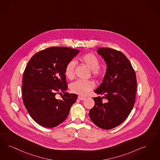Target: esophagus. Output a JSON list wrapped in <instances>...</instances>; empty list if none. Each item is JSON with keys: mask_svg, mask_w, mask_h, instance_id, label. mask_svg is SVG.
I'll use <instances>...</instances> for the list:
<instances>
[{"mask_svg": "<svg viewBox=\"0 0 160 160\" xmlns=\"http://www.w3.org/2000/svg\"><path fill=\"white\" fill-rule=\"evenodd\" d=\"M78 99L81 100V101H83V100L86 99V97H84V96H78Z\"/></svg>", "mask_w": 160, "mask_h": 160, "instance_id": "obj_1", "label": "esophagus"}]
</instances>
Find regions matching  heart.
<instances>
[{
	"label": "heart",
	"mask_w": 160,
	"mask_h": 160,
	"mask_svg": "<svg viewBox=\"0 0 160 160\" xmlns=\"http://www.w3.org/2000/svg\"><path fill=\"white\" fill-rule=\"evenodd\" d=\"M79 60L85 64L91 70L92 74L96 78H101L103 75V70L99 65V59L96 55L92 53H87L84 54L79 58ZM76 63L71 60L66 64L65 67L64 74L69 79H72L74 76ZM95 83L92 80H77L70 85L71 90L78 95H86L89 91L95 88Z\"/></svg>",
	"instance_id": "b5f03b06"
}]
</instances>
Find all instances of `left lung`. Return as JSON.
Wrapping results in <instances>:
<instances>
[{"mask_svg":"<svg viewBox=\"0 0 160 160\" xmlns=\"http://www.w3.org/2000/svg\"><path fill=\"white\" fill-rule=\"evenodd\" d=\"M107 64L102 83L95 92L103 95L93 98L94 107L90 110V118L99 128L109 130L122 124L134 106L137 80L134 69L122 52L111 48L97 50ZM108 100L102 103V98Z\"/></svg>","mask_w":160,"mask_h":160,"instance_id":"obj_1","label":"left lung"}]
</instances>
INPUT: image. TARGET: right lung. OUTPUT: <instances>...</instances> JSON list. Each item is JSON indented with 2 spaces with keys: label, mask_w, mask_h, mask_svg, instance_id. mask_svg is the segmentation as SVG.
I'll return each instance as SVG.
<instances>
[{
  "label": "right lung",
  "mask_w": 160,
  "mask_h": 160,
  "mask_svg": "<svg viewBox=\"0 0 160 160\" xmlns=\"http://www.w3.org/2000/svg\"><path fill=\"white\" fill-rule=\"evenodd\" d=\"M78 52L67 47H51L36 53L27 64L22 77V99L29 114L39 125L57 126L76 102L77 95L66 92L64 70ZM58 93H63L62 100L56 98Z\"/></svg>",
  "instance_id": "1"
}]
</instances>
